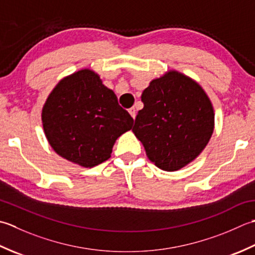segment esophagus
Listing matches in <instances>:
<instances>
[{"label": "esophagus", "mask_w": 255, "mask_h": 255, "mask_svg": "<svg viewBox=\"0 0 255 255\" xmlns=\"http://www.w3.org/2000/svg\"><path fill=\"white\" fill-rule=\"evenodd\" d=\"M128 113L131 114V117H132L133 119H135V117H136V110H135L134 107H132L131 109H128Z\"/></svg>", "instance_id": "esophagus-1"}]
</instances>
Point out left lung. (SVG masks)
<instances>
[{
    "mask_svg": "<svg viewBox=\"0 0 255 255\" xmlns=\"http://www.w3.org/2000/svg\"><path fill=\"white\" fill-rule=\"evenodd\" d=\"M144 108L132 128L158 168L178 170L206 147L214 132L215 113L196 81L177 71L150 81L142 93Z\"/></svg>",
    "mask_w": 255,
    "mask_h": 255,
    "instance_id": "8db88e82",
    "label": "left lung"
}]
</instances>
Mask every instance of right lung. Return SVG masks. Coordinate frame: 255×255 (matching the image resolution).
I'll list each match as a JSON object with an SVG mask.
<instances>
[{"label":"right lung","instance_id":"add662e5","mask_svg":"<svg viewBox=\"0 0 255 255\" xmlns=\"http://www.w3.org/2000/svg\"><path fill=\"white\" fill-rule=\"evenodd\" d=\"M41 120L55 152L84 167L110 158L116 139L131 129L134 121L114 92L89 69L75 72L56 86Z\"/></svg>","mask_w":255,"mask_h":255}]
</instances>
